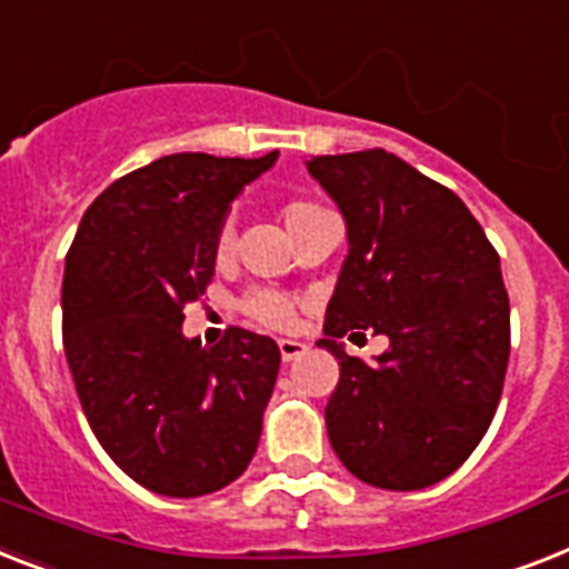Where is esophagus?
Segmentation results:
<instances>
[{
  "instance_id": "esophagus-1",
  "label": "esophagus",
  "mask_w": 569,
  "mask_h": 569,
  "mask_svg": "<svg viewBox=\"0 0 569 569\" xmlns=\"http://www.w3.org/2000/svg\"><path fill=\"white\" fill-rule=\"evenodd\" d=\"M277 348H280V357H283V362H292V359H298L307 353V345H303V341H295V339H280L277 341Z\"/></svg>"
}]
</instances>
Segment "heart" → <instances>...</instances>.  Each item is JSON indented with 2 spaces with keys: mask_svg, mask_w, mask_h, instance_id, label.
Wrapping results in <instances>:
<instances>
[{
  "mask_svg": "<svg viewBox=\"0 0 569 569\" xmlns=\"http://www.w3.org/2000/svg\"><path fill=\"white\" fill-rule=\"evenodd\" d=\"M316 212H321V207L312 204V201H300V198H292V201H286L283 207H280V219H283L286 230L292 233H298L303 224H307ZM230 224H221L219 230H216V237H212V260H224L230 251ZM242 312L251 321H257V325L262 327H271V330H286V327L292 325L295 321V312H298V300L292 298V295H283V292H271V289H253V292H248L242 298Z\"/></svg>",
  "mask_w": 569,
  "mask_h": 569,
  "instance_id": "1",
  "label": "heart"
}]
</instances>
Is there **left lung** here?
Instances as JSON below:
<instances>
[{
    "mask_svg": "<svg viewBox=\"0 0 569 569\" xmlns=\"http://www.w3.org/2000/svg\"><path fill=\"white\" fill-rule=\"evenodd\" d=\"M307 166L350 239L318 341L339 359L325 409L332 450L373 488L441 482L477 450L506 382L511 321L500 257L456 192L389 151ZM362 329L392 341L373 366L338 345Z\"/></svg>",
    "mask_w": 569,
    "mask_h": 569,
    "instance_id": "1",
    "label": "left lung"
}]
</instances>
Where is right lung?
I'll list each match as a JSON object with an SVG mask.
<instances>
[{"mask_svg": "<svg viewBox=\"0 0 569 569\" xmlns=\"http://www.w3.org/2000/svg\"><path fill=\"white\" fill-rule=\"evenodd\" d=\"M257 160L160 157L110 183L78 224L63 269V350L78 400L119 468L163 497H201L251 465L280 350L228 327L201 348L183 307L212 280V237Z\"/></svg>", "mask_w": 569, "mask_h": 569, "instance_id": "obj_1", "label": "right lung"}]
</instances>
